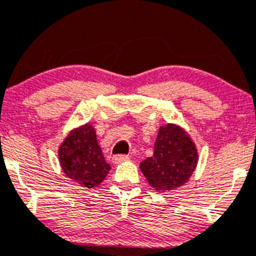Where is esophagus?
<instances>
[{"mask_svg":"<svg viewBox=\"0 0 256 256\" xmlns=\"http://www.w3.org/2000/svg\"><path fill=\"white\" fill-rule=\"evenodd\" d=\"M112 160H114V164H118V163H122V162H126V160H128V156H125V154L114 156V158H112Z\"/></svg>","mask_w":256,"mask_h":256,"instance_id":"esophagus-1","label":"esophagus"}]
</instances>
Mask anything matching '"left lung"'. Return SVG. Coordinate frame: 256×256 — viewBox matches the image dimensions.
<instances>
[{"instance_id":"left-lung-1","label":"left lung","mask_w":256,"mask_h":256,"mask_svg":"<svg viewBox=\"0 0 256 256\" xmlns=\"http://www.w3.org/2000/svg\"><path fill=\"white\" fill-rule=\"evenodd\" d=\"M198 150L188 132L180 126H160L153 156L140 163L149 185L160 192L174 190L188 181L198 164Z\"/></svg>"}]
</instances>
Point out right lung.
<instances>
[{
  "mask_svg": "<svg viewBox=\"0 0 256 256\" xmlns=\"http://www.w3.org/2000/svg\"><path fill=\"white\" fill-rule=\"evenodd\" d=\"M58 158L66 176L89 188L100 185L111 170L96 142V130L89 124L68 134L60 145Z\"/></svg>",
  "mask_w": 256,
  "mask_h": 256,
  "instance_id": "right-lung-1",
  "label": "right lung"
}]
</instances>
